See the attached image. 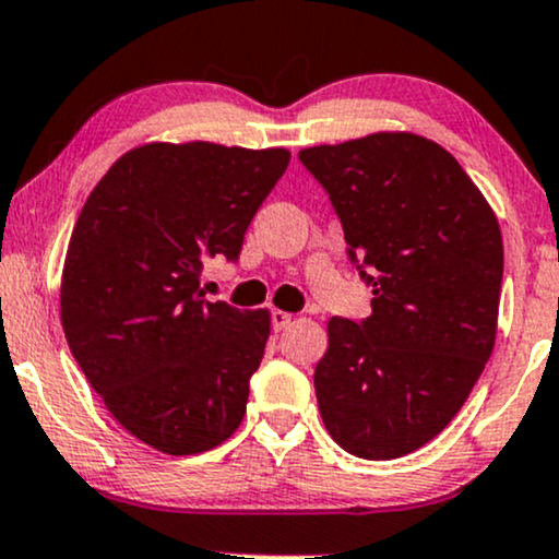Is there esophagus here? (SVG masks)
Listing matches in <instances>:
<instances>
[{
    "instance_id": "obj_1",
    "label": "esophagus",
    "mask_w": 559,
    "mask_h": 559,
    "mask_svg": "<svg viewBox=\"0 0 559 559\" xmlns=\"http://www.w3.org/2000/svg\"><path fill=\"white\" fill-rule=\"evenodd\" d=\"M293 323V313L287 311H280V308H274L272 311V326L274 332H282V329H287Z\"/></svg>"
}]
</instances>
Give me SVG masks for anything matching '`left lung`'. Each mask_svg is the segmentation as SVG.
Segmentation results:
<instances>
[{
	"instance_id": "1",
	"label": "left lung",
	"mask_w": 559,
	"mask_h": 559,
	"mask_svg": "<svg viewBox=\"0 0 559 559\" xmlns=\"http://www.w3.org/2000/svg\"><path fill=\"white\" fill-rule=\"evenodd\" d=\"M329 191L373 313L329 321L316 399L353 456L417 451L459 415L498 334L502 236L456 157L412 132L300 150ZM371 269V274L364 272Z\"/></svg>"
}]
</instances>
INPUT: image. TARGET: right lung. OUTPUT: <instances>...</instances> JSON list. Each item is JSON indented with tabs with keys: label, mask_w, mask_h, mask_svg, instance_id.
Returning <instances> with one entry per match:
<instances>
[{
	"label": "right lung",
	"mask_w": 559,
	"mask_h": 559,
	"mask_svg": "<svg viewBox=\"0 0 559 559\" xmlns=\"http://www.w3.org/2000/svg\"><path fill=\"white\" fill-rule=\"evenodd\" d=\"M290 150L150 142L82 206L61 272V326L123 430L168 456L238 430L272 316L204 300L206 259H238Z\"/></svg>",
	"instance_id": "1"
}]
</instances>
